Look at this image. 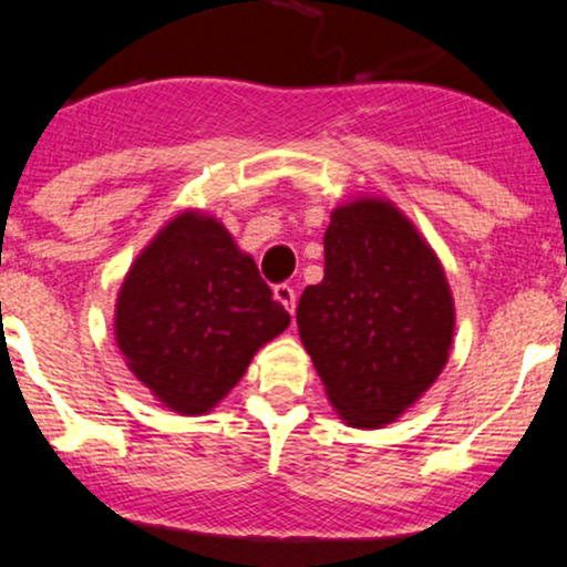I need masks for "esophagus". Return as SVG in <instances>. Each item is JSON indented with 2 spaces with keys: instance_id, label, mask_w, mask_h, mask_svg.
Listing matches in <instances>:
<instances>
[{
  "instance_id": "esophagus-1",
  "label": "esophagus",
  "mask_w": 567,
  "mask_h": 567,
  "mask_svg": "<svg viewBox=\"0 0 567 567\" xmlns=\"http://www.w3.org/2000/svg\"><path fill=\"white\" fill-rule=\"evenodd\" d=\"M275 298L285 306V309L290 311V315H292V311H296V290H292L290 285H277Z\"/></svg>"
}]
</instances>
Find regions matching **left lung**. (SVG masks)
Instances as JSON below:
<instances>
[{
	"instance_id": "left-lung-1",
	"label": "left lung",
	"mask_w": 567,
	"mask_h": 567,
	"mask_svg": "<svg viewBox=\"0 0 567 567\" xmlns=\"http://www.w3.org/2000/svg\"><path fill=\"white\" fill-rule=\"evenodd\" d=\"M296 320L338 419L381 429L445 370L455 303L413 220L392 199L362 194L330 213L324 277L303 290Z\"/></svg>"
}]
</instances>
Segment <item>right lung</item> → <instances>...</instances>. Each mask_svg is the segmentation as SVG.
Instances as JSON below:
<instances>
[{
	"label": "right lung",
	"mask_w": 567,
	"mask_h": 567,
	"mask_svg": "<svg viewBox=\"0 0 567 567\" xmlns=\"http://www.w3.org/2000/svg\"><path fill=\"white\" fill-rule=\"evenodd\" d=\"M288 324L250 252L199 207L154 234L114 306V338L130 373L178 415L210 413Z\"/></svg>",
	"instance_id": "add662e5"
}]
</instances>
